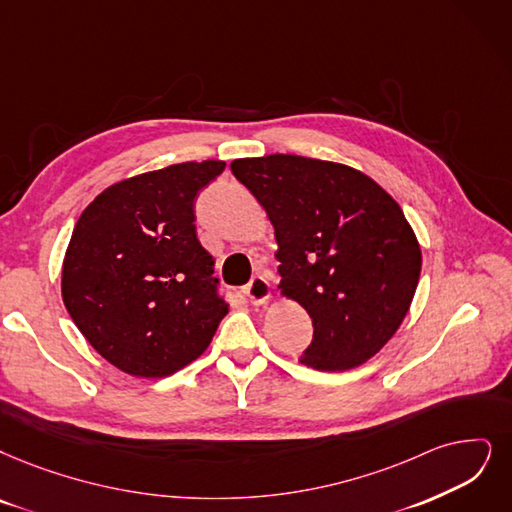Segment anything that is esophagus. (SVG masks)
Instances as JSON below:
<instances>
[{"label":"esophagus","instance_id":"esophagus-1","mask_svg":"<svg viewBox=\"0 0 512 512\" xmlns=\"http://www.w3.org/2000/svg\"><path fill=\"white\" fill-rule=\"evenodd\" d=\"M271 294H273V288L267 277H254L248 285H245V296H248L252 300V304H267L271 300Z\"/></svg>","mask_w":512,"mask_h":512}]
</instances>
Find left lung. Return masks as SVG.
<instances>
[{
    "label": "left lung",
    "mask_w": 512,
    "mask_h": 512,
    "mask_svg": "<svg viewBox=\"0 0 512 512\" xmlns=\"http://www.w3.org/2000/svg\"><path fill=\"white\" fill-rule=\"evenodd\" d=\"M231 170L275 229L281 296L313 319L300 361L346 372L372 359L410 311L422 269L399 203L336 161L277 153L235 159Z\"/></svg>",
    "instance_id": "obj_1"
}]
</instances>
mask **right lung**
Segmentation results:
<instances>
[{"instance_id":"1","label":"right lung","mask_w":512,"mask_h":512,"mask_svg":"<svg viewBox=\"0 0 512 512\" xmlns=\"http://www.w3.org/2000/svg\"><path fill=\"white\" fill-rule=\"evenodd\" d=\"M224 166L185 161L124 178L81 212L60 292L79 332L117 370L136 378L182 370L229 313L193 210Z\"/></svg>"}]
</instances>
